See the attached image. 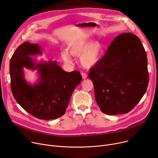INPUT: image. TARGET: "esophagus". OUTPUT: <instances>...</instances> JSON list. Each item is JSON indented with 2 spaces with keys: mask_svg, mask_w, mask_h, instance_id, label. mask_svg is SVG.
Here are the masks:
<instances>
[{
  "mask_svg": "<svg viewBox=\"0 0 158 158\" xmlns=\"http://www.w3.org/2000/svg\"><path fill=\"white\" fill-rule=\"evenodd\" d=\"M81 76H82V79H85L87 77V75L86 73H81Z\"/></svg>",
  "mask_w": 158,
  "mask_h": 158,
  "instance_id": "obj_1",
  "label": "esophagus"
}]
</instances>
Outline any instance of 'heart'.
I'll return each instance as SVG.
<instances>
[{"label":"heart","instance_id":"1","mask_svg":"<svg viewBox=\"0 0 158 158\" xmlns=\"http://www.w3.org/2000/svg\"><path fill=\"white\" fill-rule=\"evenodd\" d=\"M68 51L61 52V57L66 64H71L72 56H80V62L85 68H92L101 60L103 54V45L99 41L82 40L71 44Z\"/></svg>","mask_w":158,"mask_h":158}]
</instances>
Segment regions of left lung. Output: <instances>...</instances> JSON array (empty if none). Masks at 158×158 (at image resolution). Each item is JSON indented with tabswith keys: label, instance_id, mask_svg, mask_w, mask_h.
<instances>
[{
	"label": "left lung",
	"instance_id": "obj_1",
	"mask_svg": "<svg viewBox=\"0 0 158 158\" xmlns=\"http://www.w3.org/2000/svg\"><path fill=\"white\" fill-rule=\"evenodd\" d=\"M88 77L102 113L114 115L130 111L148 84L147 57L140 40L130 32L116 37Z\"/></svg>",
	"mask_w": 158,
	"mask_h": 158
}]
</instances>
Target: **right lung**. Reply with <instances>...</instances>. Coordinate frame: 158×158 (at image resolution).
I'll list each match as a JSON object with an SVG mask.
<instances>
[{
	"label": "right lung",
	"instance_id": "add662e5",
	"mask_svg": "<svg viewBox=\"0 0 158 158\" xmlns=\"http://www.w3.org/2000/svg\"><path fill=\"white\" fill-rule=\"evenodd\" d=\"M41 54V47L29 41L16 49L10 64L11 88L16 101L27 112L41 120H52L64 114L82 76L78 71H64L56 61H38L31 57ZM23 68L37 70L35 84L26 81Z\"/></svg>",
	"mask_w": 158,
	"mask_h": 158
}]
</instances>
